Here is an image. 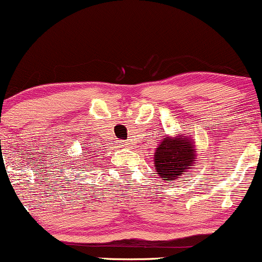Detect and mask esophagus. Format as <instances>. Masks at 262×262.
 <instances>
[{"label": "esophagus", "mask_w": 262, "mask_h": 262, "mask_svg": "<svg viewBox=\"0 0 262 262\" xmlns=\"http://www.w3.org/2000/svg\"><path fill=\"white\" fill-rule=\"evenodd\" d=\"M119 146H122V148H129V143L128 141H121Z\"/></svg>", "instance_id": "esophagus-1"}]
</instances>
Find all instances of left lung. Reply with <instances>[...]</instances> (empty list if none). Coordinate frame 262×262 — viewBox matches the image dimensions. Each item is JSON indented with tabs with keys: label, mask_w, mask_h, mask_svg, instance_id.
<instances>
[{
	"label": "left lung",
	"mask_w": 262,
	"mask_h": 262,
	"mask_svg": "<svg viewBox=\"0 0 262 262\" xmlns=\"http://www.w3.org/2000/svg\"><path fill=\"white\" fill-rule=\"evenodd\" d=\"M196 156L193 139L182 134L177 137L166 135L155 150V170L165 181H175L189 166H193Z\"/></svg>",
	"instance_id": "1"
}]
</instances>
